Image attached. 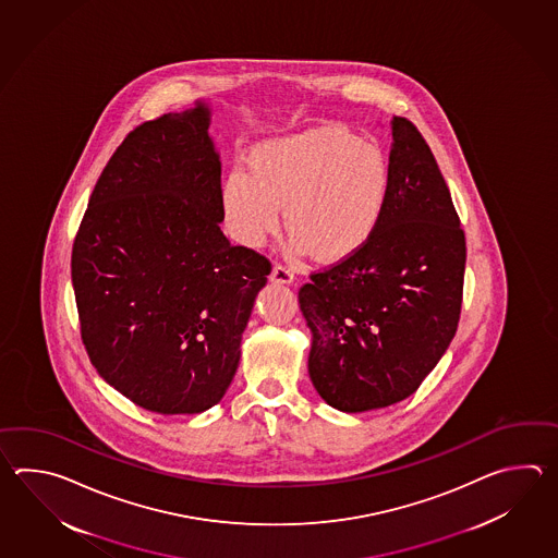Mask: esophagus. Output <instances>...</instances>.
Instances as JSON below:
<instances>
[{
    "mask_svg": "<svg viewBox=\"0 0 558 558\" xmlns=\"http://www.w3.org/2000/svg\"><path fill=\"white\" fill-rule=\"evenodd\" d=\"M271 281L277 284H291L295 281V275L291 274L283 265H275L271 271Z\"/></svg>",
    "mask_w": 558,
    "mask_h": 558,
    "instance_id": "1",
    "label": "esophagus"
}]
</instances>
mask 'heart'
<instances>
[{
    "instance_id": "b5f03b06",
    "label": "heart",
    "mask_w": 558,
    "mask_h": 558,
    "mask_svg": "<svg viewBox=\"0 0 558 558\" xmlns=\"http://www.w3.org/2000/svg\"><path fill=\"white\" fill-rule=\"evenodd\" d=\"M392 191L389 157L377 143L341 128H315L251 147L247 171L233 169L221 187L227 229L262 247L279 227L291 253L320 263L353 259L377 235Z\"/></svg>"
}]
</instances>
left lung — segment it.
Instances as JSON below:
<instances>
[{"label": "left lung", "mask_w": 558, "mask_h": 558, "mask_svg": "<svg viewBox=\"0 0 558 558\" xmlns=\"http://www.w3.org/2000/svg\"><path fill=\"white\" fill-rule=\"evenodd\" d=\"M391 199L377 235L299 291L320 399L365 413L411 397L457 332L464 233L423 135L391 119Z\"/></svg>", "instance_id": "1"}]
</instances>
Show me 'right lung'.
<instances>
[{"label": "right lung", "instance_id": "add662e5", "mask_svg": "<svg viewBox=\"0 0 558 558\" xmlns=\"http://www.w3.org/2000/svg\"><path fill=\"white\" fill-rule=\"evenodd\" d=\"M211 106L131 131L73 243L82 339L99 377L159 415H199L235 377L271 265L223 235Z\"/></svg>", "mask_w": 558, "mask_h": 558}]
</instances>
